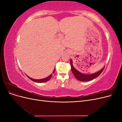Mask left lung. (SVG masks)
<instances>
[{"label": "left lung", "instance_id": "obj_1", "mask_svg": "<svg viewBox=\"0 0 122 122\" xmlns=\"http://www.w3.org/2000/svg\"><path fill=\"white\" fill-rule=\"evenodd\" d=\"M70 64H71V70H72V72L73 74V75H74L75 77V78L78 79V80L81 81H90L93 80L95 78L97 77L102 72V71L104 70V68H103L102 70H101L100 71H99L96 73H94V74H82L81 73L79 72V71H77V70L74 68L72 65V60L70 61Z\"/></svg>", "mask_w": 122, "mask_h": 122}]
</instances>
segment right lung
<instances>
[{
	"label": "right lung",
	"mask_w": 122,
	"mask_h": 122,
	"mask_svg": "<svg viewBox=\"0 0 122 122\" xmlns=\"http://www.w3.org/2000/svg\"><path fill=\"white\" fill-rule=\"evenodd\" d=\"M55 68L54 70V71H53V73H54V71H55ZM27 76V77H28V78H29V79H30V80H31L32 81H35V82L42 83V82H45L49 80L50 79V78H51V77H52V74H51L50 75H49L48 77H46V78H44V79H32V78H30V77H28V76Z\"/></svg>",
	"instance_id": "right-lung-1"
}]
</instances>
